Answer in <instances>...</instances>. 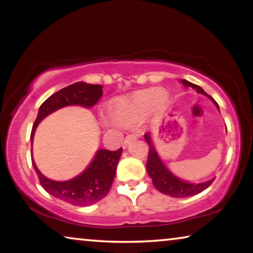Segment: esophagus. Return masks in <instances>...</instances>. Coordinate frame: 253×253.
Segmentation results:
<instances>
[{
    "mask_svg": "<svg viewBox=\"0 0 253 253\" xmlns=\"http://www.w3.org/2000/svg\"><path fill=\"white\" fill-rule=\"evenodd\" d=\"M137 137H138L137 133H129V134H127V136L124 138V140H123V146L126 147L127 144H130V141H132L133 139H136Z\"/></svg>",
    "mask_w": 253,
    "mask_h": 253,
    "instance_id": "34e87169",
    "label": "esophagus"
}]
</instances>
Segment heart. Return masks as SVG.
Masks as SVG:
<instances>
[{
  "mask_svg": "<svg viewBox=\"0 0 253 253\" xmlns=\"http://www.w3.org/2000/svg\"><path fill=\"white\" fill-rule=\"evenodd\" d=\"M168 94L160 88H147L136 92L129 98L117 99L110 105V115L116 122L127 124L143 119L148 113H160L167 108ZM106 126H113L115 121L108 117L102 119Z\"/></svg>",
  "mask_w": 253,
  "mask_h": 253,
  "instance_id": "heart-1",
  "label": "heart"
}]
</instances>
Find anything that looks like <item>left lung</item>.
<instances>
[{
  "label": "left lung",
  "instance_id": "left-lung-1",
  "mask_svg": "<svg viewBox=\"0 0 253 253\" xmlns=\"http://www.w3.org/2000/svg\"><path fill=\"white\" fill-rule=\"evenodd\" d=\"M182 83L185 87H192L195 88L197 92L209 96V98H211V100L215 103L217 108H219V105L214 101L212 96L206 94V92H204V89L200 87V86L192 84V83L185 81V79H182ZM145 139H146L148 145H150L147 164H146L147 172L148 175L151 176L152 183H153L155 189L159 190L161 193L171 196L174 197V198H185V197L198 195V193L204 191V190L209 188V186L213 183L214 178L204 183H198V184H191V183L184 182L182 181V179L175 177V176L165 167L164 164H162V161L160 160V158H159L158 153L154 150L153 145L151 143L150 134L148 133L145 134Z\"/></svg>",
  "mask_w": 253,
  "mask_h": 253
}]
</instances>
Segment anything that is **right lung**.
I'll return each instance as SVG.
<instances>
[{"label": "right lung", "mask_w": 253, "mask_h": 253, "mask_svg": "<svg viewBox=\"0 0 253 253\" xmlns=\"http://www.w3.org/2000/svg\"><path fill=\"white\" fill-rule=\"evenodd\" d=\"M101 95V85L86 84L83 82L75 83L54 93L40 106L37 120L33 124L32 132H31V144H32L33 134L38 123L50 113L70 105L92 107L98 102ZM122 151V147L117 151L99 150L94 160L83 174L65 182H55L44 177L37 168L33 160L32 165L39 177L41 186L49 195L71 205L88 206L98 203L99 200L108 195L114 178H115L117 164H119Z\"/></svg>", "instance_id": "obj_1"}]
</instances>
